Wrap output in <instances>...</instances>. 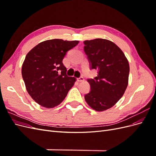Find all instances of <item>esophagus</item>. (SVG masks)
<instances>
[{"instance_id":"34e87169","label":"esophagus","mask_w":156,"mask_h":156,"mask_svg":"<svg viewBox=\"0 0 156 156\" xmlns=\"http://www.w3.org/2000/svg\"><path fill=\"white\" fill-rule=\"evenodd\" d=\"M77 80L78 82H82V81H84V78L83 77H81L79 78H77Z\"/></svg>"}]
</instances>
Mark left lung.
Listing matches in <instances>:
<instances>
[{
    "label": "left lung",
    "instance_id": "obj_1",
    "mask_svg": "<svg viewBox=\"0 0 156 156\" xmlns=\"http://www.w3.org/2000/svg\"><path fill=\"white\" fill-rule=\"evenodd\" d=\"M84 51L98 76L88 79L90 91L84 96L87 104L103 111L119 101L128 84L129 65L124 53L112 41L101 38L84 41Z\"/></svg>",
    "mask_w": 156,
    "mask_h": 156
}]
</instances>
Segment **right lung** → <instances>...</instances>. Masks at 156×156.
<instances>
[{
  "instance_id": "add662e5",
  "label": "right lung",
  "mask_w": 156,
  "mask_h": 156,
  "mask_svg": "<svg viewBox=\"0 0 156 156\" xmlns=\"http://www.w3.org/2000/svg\"><path fill=\"white\" fill-rule=\"evenodd\" d=\"M79 41L53 39L42 41L26 55L22 77L26 89L36 103L45 108L58 105L76 81L66 74L62 60Z\"/></svg>"
}]
</instances>
